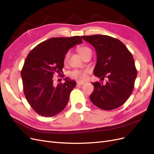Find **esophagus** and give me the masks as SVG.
Here are the masks:
<instances>
[{
	"label": "esophagus",
	"instance_id": "obj_1",
	"mask_svg": "<svg viewBox=\"0 0 154 154\" xmlns=\"http://www.w3.org/2000/svg\"><path fill=\"white\" fill-rule=\"evenodd\" d=\"M84 82H81V81H78L77 82V85H83L84 84Z\"/></svg>",
	"mask_w": 154,
	"mask_h": 154
}]
</instances>
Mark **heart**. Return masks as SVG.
<instances>
[{"instance_id": "1", "label": "heart", "mask_w": 154, "mask_h": 154, "mask_svg": "<svg viewBox=\"0 0 154 154\" xmlns=\"http://www.w3.org/2000/svg\"><path fill=\"white\" fill-rule=\"evenodd\" d=\"M88 51H90V49L86 47V46H80V47H79L78 48V53L81 56L84 54L85 53H86ZM69 56H70V52L69 51H68V52L66 54V55H65V57H64L63 61L65 63H66L68 61ZM87 74H88L87 71L74 70V71H72V72H70V76H71L74 79H76V80H82V81H84L87 79Z\"/></svg>"}]
</instances>
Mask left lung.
I'll return each mask as SVG.
<instances>
[{
	"instance_id": "8db88e82",
	"label": "left lung",
	"mask_w": 154,
	"mask_h": 154,
	"mask_svg": "<svg viewBox=\"0 0 154 154\" xmlns=\"http://www.w3.org/2000/svg\"><path fill=\"white\" fill-rule=\"evenodd\" d=\"M96 51L97 63L94 74L101 80L108 78L103 84L92 83L94 91L90 100L96 106L106 110L117 109L132 94L137 70L132 53L120 40L107 35L82 36Z\"/></svg>"
}]
</instances>
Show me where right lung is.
Instances as JSON below:
<instances>
[{
  "label": "right lung",
  "mask_w": 154,
  "mask_h": 154,
  "mask_svg": "<svg viewBox=\"0 0 154 154\" xmlns=\"http://www.w3.org/2000/svg\"><path fill=\"white\" fill-rule=\"evenodd\" d=\"M82 43L80 36L51 38L32 49L21 71L26 98L37 114L53 117L66 106L76 82L69 78L54 85L53 76L62 75L64 57L69 49ZM63 77V76H62Z\"/></svg>",
  "instance_id": "add662e5"
}]
</instances>
